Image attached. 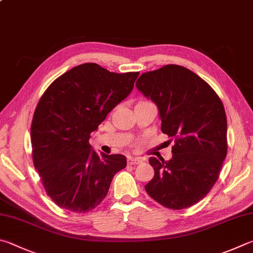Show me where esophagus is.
<instances>
[{
  "instance_id": "34e87169",
  "label": "esophagus",
  "mask_w": 253,
  "mask_h": 253,
  "mask_svg": "<svg viewBox=\"0 0 253 253\" xmlns=\"http://www.w3.org/2000/svg\"><path fill=\"white\" fill-rule=\"evenodd\" d=\"M144 162V158L141 157H129L128 158V164L129 165H139Z\"/></svg>"
}]
</instances>
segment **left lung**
<instances>
[{"mask_svg":"<svg viewBox=\"0 0 253 253\" xmlns=\"http://www.w3.org/2000/svg\"><path fill=\"white\" fill-rule=\"evenodd\" d=\"M136 86L157 105L162 131L174 140L170 160L149 158L155 176L147 194L166 208L191 207L213 187L227 156L221 99L194 72L173 64L144 73Z\"/></svg>","mask_w":253,"mask_h":253,"instance_id":"1","label":"left lung"}]
</instances>
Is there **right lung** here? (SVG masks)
I'll list each match as a JSON object with an SVG mask.
<instances>
[{"label": "right lung", "instance_id": "obj_1", "mask_svg": "<svg viewBox=\"0 0 253 253\" xmlns=\"http://www.w3.org/2000/svg\"><path fill=\"white\" fill-rule=\"evenodd\" d=\"M138 72L118 74L85 63L55 80L41 97L31 126L33 163L45 191L73 212H88L106 197L123 155H98L90 134L134 88Z\"/></svg>", "mask_w": 253, "mask_h": 253}]
</instances>
